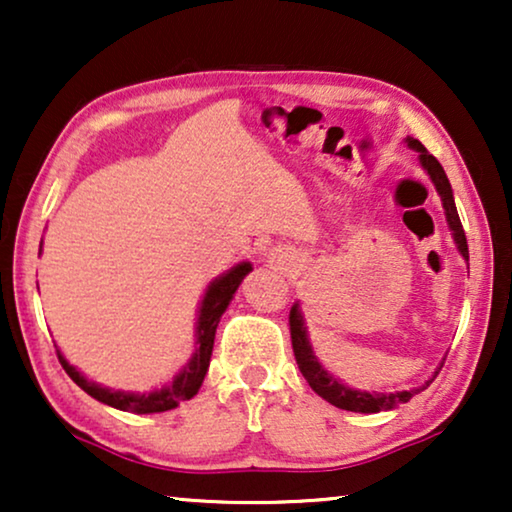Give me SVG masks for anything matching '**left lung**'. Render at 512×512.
<instances>
[{
  "label": "left lung",
  "instance_id": "left-lung-1",
  "mask_svg": "<svg viewBox=\"0 0 512 512\" xmlns=\"http://www.w3.org/2000/svg\"><path fill=\"white\" fill-rule=\"evenodd\" d=\"M408 146L412 149L419 151V160H422L424 170L429 172V177L433 184H436V191L440 193V200H443V207H445V214H447V223H450L452 233H454V242H457V247L461 251V256L468 261V244H466V233H464V226H461L459 221V214H457V207H454V198H452V186L450 181H447V174L443 170V165L438 163L436 158L431 156L429 151L424 149V144L419 142V139H412L408 137ZM289 331H291V345H293V354H296V363L300 368V373L310 384L314 394H319L324 401H328L335 408L340 410H352V412H380V410H391L396 408L398 403H408L412 396L419 394V391H424L429 384L436 380V375L440 373V366L436 370V375L431 377L429 382L422 384V387L417 389H410V391H398V394H368V391H354L345 387V384H340L335 377H331L326 373L324 368L319 366V361L314 359L312 349H310V342H307V335H305V326H303V317H300V310L298 305L291 307V314H289Z\"/></svg>",
  "mask_w": 512,
  "mask_h": 512
}]
</instances>
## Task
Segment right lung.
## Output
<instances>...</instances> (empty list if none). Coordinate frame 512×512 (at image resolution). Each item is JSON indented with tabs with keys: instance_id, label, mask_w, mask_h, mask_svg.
Wrapping results in <instances>:
<instances>
[{
	"instance_id": "add662e5",
	"label": "right lung",
	"mask_w": 512,
	"mask_h": 512,
	"mask_svg": "<svg viewBox=\"0 0 512 512\" xmlns=\"http://www.w3.org/2000/svg\"><path fill=\"white\" fill-rule=\"evenodd\" d=\"M251 270L249 263L235 265L228 275L209 286L205 293V300H202L200 307V319H198V349H195L193 359L186 363V368L174 377L172 384H167L160 391H151V394H123V391H109L104 387H97L95 382H88L79 370L69 366L65 356L58 352V359L65 368V373L72 377V380L79 384V387L86 391L88 396L97 398L100 403H107L116 410L125 412H139V415H146V412H165L177 408L181 401H188L198 394L202 380H205L209 359H212V347H214V335L216 326H219L221 314L226 312L230 300H233L237 286L244 279V275Z\"/></svg>"
}]
</instances>
